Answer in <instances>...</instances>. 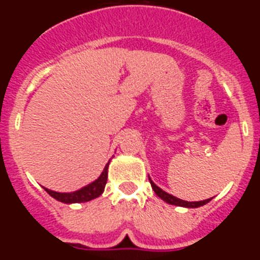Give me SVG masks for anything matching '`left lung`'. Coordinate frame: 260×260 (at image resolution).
Here are the masks:
<instances>
[{
	"instance_id": "1",
	"label": "left lung",
	"mask_w": 260,
	"mask_h": 260,
	"mask_svg": "<svg viewBox=\"0 0 260 260\" xmlns=\"http://www.w3.org/2000/svg\"><path fill=\"white\" fill-rule=\"evenodd\" d=\"M148 178H150V176H148ZM150 183L151 186H152L153 191H155V194L157 195L158 198L162 199L164 202H167L168 204H173V206H180V207H186V208H198L201 207V206H204V204H207L208 202L211 201L212 198L210 199H204V201H199V202H187V201H182V199L180 198H176V197H173V195L168 194L167 191H164L162 189H160L158 186H156L155 183H153V181L150 178Z\"/></svg>"
}]
</instances>
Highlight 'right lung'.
<instances>
[{
	"label": "right lung",
	"mask_w": 260,
	"mask_h": 260,
	"mask_svg": "<svg viewBox=\"0 0 260 260\" xmlns=\"http://www.w3.org/2000/svg\"><path fill=\"white\" fill-rule=\"evenodd\" d=\"M109 162L110 160L107 162L104 171L102 172V174H100V177H99L98 180L88 183V185L82 187V189L77 190V191L58 192V191H53V190H49L47 189V187H44L45 191H47L52 198L56 199V201L62 202V203H66V204L83 203V202L92 201V199L98 198V197H100V195L104 192L105 185H107V180H108V168H109Z\"/></svg>",
	"instance_id": "add662e5"
}]
</instances>
